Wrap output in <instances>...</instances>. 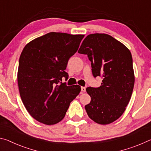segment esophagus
I'll use <instances>...</instances> for the list:
<instances>
[{"label": "esophagus", "instance_id": "obj_1", "mask_svg": "<svg viewBox=\"0 0 151 151\" xmlns=\"http://www.w3.org/2000/svg\"><path fill=\"white\" fill-rule=\"evenodd\" d=\"M81 91L83 92V93H85V92L86 91V88L84 87V86H82V87H81Z\"/></svg>", "mask_w": 151, "mask_h": 151}]
</instances>
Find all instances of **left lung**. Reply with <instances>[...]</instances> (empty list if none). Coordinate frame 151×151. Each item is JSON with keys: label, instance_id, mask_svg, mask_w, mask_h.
<instances>
[{"label": "left lung", "instance_id": "8db88e82", "mask_svg": "<svg viewBox=\"0 0 151 151\" xmlns=\"http://www.w3.org/2000/svg\"><path fill=\"white\" fill-rule=\"evenodd\" d=\"M78 52L87 55L94 77L103 78L99 87L86 89L91 98L85 106L88 116L98 124L112 123L123 114L133 91L131 53L122 43L104 33L88 35Z\"/></svg>", "mask_w": 151, "mask_h": 151}]
</instances>
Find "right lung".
I'll use <instances>...</instances> for the list:
<instances>
[{
    "mask_svg": "<svg viewBox=\"0 0 151 151\" xmlns=\"http://www.w3.org/2000/svg\"><path fill=\"white\" fill-rule=\"evenodd\" d=\"M84 35L51 32L25 46L17 74L20 97L29 113L47 125L62 121L70 102L81 92L79 85H58L68 74L69 58L77 51Z\"/></svg>",
    "mask_w": 151,
    "mask_h": 151,
    "instance_id": "obj_1",
    "label": "right lung"
}]
</instances>
